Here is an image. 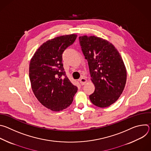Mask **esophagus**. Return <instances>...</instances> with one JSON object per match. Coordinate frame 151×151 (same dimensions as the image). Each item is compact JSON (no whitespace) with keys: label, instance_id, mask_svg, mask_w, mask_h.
Instances as JSON below:
<instances>
[{"label":"esophagus","instance_id":"esophagus-1","mask_svg":"<svg viewBox=\"0 0 151 151\" xmlns=\"http://www.w3.org/2000/svg\"><path fill=\"white\" fill-rule=\"evenodd\" d=\"M87 79H86L85 78H84V77H81V78H80V79H79V82H80V83H81V85H85V83H86V82H87Z\"/></svg>","mask_w":151,"mask_h":151}]
</instances>
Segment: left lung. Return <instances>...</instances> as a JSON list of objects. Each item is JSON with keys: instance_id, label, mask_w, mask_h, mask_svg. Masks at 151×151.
Masks as SVG:
<instances>
[{"instance_id": "obj_1", "label": "left lung", "mask_w": 151, "mask_h": 151, "mask_svg": "<svg viewBox=\"0 0 151 151\" xmlns=\"http://www.w3.org/2000/svg\"><path fill=\"white\" fill-rule=\"evenodd\" d=\"M79 39L95 87L90 99L97 107H108L119 99L125 87L127 70L123 60L115 46L106 39L87 35Z\"/></svg>"}]
</instances>
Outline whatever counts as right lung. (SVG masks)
Masks as SVG:
<instances>
[{
	"label": "right lung",
	"mask_w": 151,
	"mask_h": 151,
	"mask_svg": "<svg viewBox=\"0 0 151 151\" xmlns=\"http://www.w3.org/2000/svg\"><path fill=\"white\" fill-rule=\"evenodd\" d=\"M77 35H63L41 45L32 57L29 78L38 101L54 112L66 109L73 100L78 87L66 76L62 63L64 51L71 45Z\"/></svg>",
	"instance_id": "right-lung-1"
}]
</instances>
